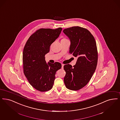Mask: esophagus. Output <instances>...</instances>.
I'll list each match as a JSON object with an SVG mask.
<instances>
[{
	"instance_id": "esophagus-1",
	"label": "esophagus",
	"mask_w": 120,
	"mask_h": 120,
	"mask_svg": "<svg viewBox=\"0 0 120 120\" xmlns=\"http://www.w3.org/2000/svg\"><path fill=\"white\" fill-rule=\"evenodd\" d=\"M63 66H64V65L63 64H62V69H63Z\"/></svg>"
}]
</instances>
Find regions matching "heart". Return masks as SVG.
Wrapping results in <instances>:
<instances>
[{
    "label": "heart",
    "mask_w": 120,
    "mask_h": 120,
    "mask_svg": "<svg viewBox=\"0 0 120 120\" xmlns=\"http://www.w3.org/2000/svg\"><path fill=\"white\" fill-rule=\"evenodd\" d=\"M67 40V39H66L64 38V39H62V40ZM62 40H61V41H62Z\"/></svg>",
    "instance_id": "obj_1"
}]
</instances>
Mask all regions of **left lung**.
<instances>
[{"mask_svg": "<svg viewBox=\"0 0 120 120\" xmlns=\"http://www.w3.org/2000/svg\"><path fill=\"white\" fill-rule=\"evenodd\" d=\"M63 32L71 41L69 52L77 58L73 67L64 65V82L67 88L77 91L86 85L95 71L98 60L96 41L87 29L80 27L65 29Z\"/></svg>", "mask_w": 120, "mask_h": 120, "instance_id": "1", "label": "left lung"}]
</instances>
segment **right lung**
Segmentation results:
<instances>
[{"label":"right lung","instance_id":"right-lung-1","mask_svg":"<svg viewBox=\"0 0 120 120\" xmlns=\"http://www.w3.org/2000/svg\"><path fill=\"white\" fill-rule=\"evenodd\" d=\"M62 30V28L40 29L30 37L24 46L23 52L24 75L29 83L39 91H47L52 88L56 72L62 67L59 62L47 63L45 57Z\"/></svg>","mask_w":120,"mask_h":120}]
</instances>
